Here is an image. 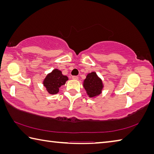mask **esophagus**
Here are the masks:
<instances>
[{
    "mask_svg": "<svg viewBox=\"0 0 154 154\" xmlns=\"http://www.w3.org/2000/svg\"><path fill=\"white\" fill-rule=\"evenodd\" d=\"M72 79L77 80L78 79H79V77H78L77 76H75V75H73V76H72Z\"/></svg>",
    "mask_w": 154,
    "mask_h": 154,
    "instance_id": "obj_1",
    "label": "esophagus"
}]
</instances>
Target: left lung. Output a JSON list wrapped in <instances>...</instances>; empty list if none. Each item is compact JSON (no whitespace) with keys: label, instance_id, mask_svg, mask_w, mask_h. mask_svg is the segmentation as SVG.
Listing matches in <instances>:
<instances>
[{"label":"left lung","instance_id":"left-lung-1","mask_svg":"<svg viewBox=\"0 0 154 154\" xmlns=\"http://www.w3.org/2000/svg\"><path fill=\"white\" fill-rule=\"evenodd\" d=\"M83 87L90 97H94L102 93L103 83L95 72L88 74L83 82Z\"/></svg>","mask_w":154,"mask_h":154}]
</instances>
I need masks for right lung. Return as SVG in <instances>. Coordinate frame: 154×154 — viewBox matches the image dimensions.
I'll return each instance as SVG.
<instances>
[{
	"label": "right lung",
	"instance_id": "obj_1",
	"mask_svg": "<svg viewBox=\"0 0 154 154\" xmlns=\"http://www.w3.org/2000/svg\"><path fill=\"white\" fill-rule=\"evenodd\" d=\"M68 77L63 75L58 69H54L48 74L44 80L43 84L50 94H57L61 86L65 85Z\"/></svg>",
	"mask_w": 154,
	"mask_h": 154
}]
</instances>
